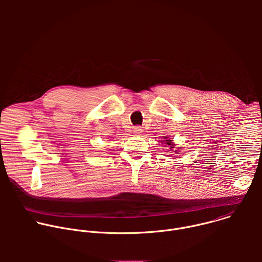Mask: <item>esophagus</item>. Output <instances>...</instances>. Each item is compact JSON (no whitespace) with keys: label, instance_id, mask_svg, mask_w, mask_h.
Wrapping results in <instances>:
<instances>
[{"label":"esophagus","instance_id":"34e87169","mask_svg":"<svg viewBox=\"0 0 262 262\" xmlns=\"http://www.w3.org/2000/svg\"><path fill=\"white\" fill-rule=\"evenodd\" d=\"M142 133H143V129L141 127H135L134 128V134L136 136H140V135H142Z\"/></svg>","mask_w":262,"mask_h":262}]
</instances>
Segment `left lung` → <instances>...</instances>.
<instances>
[{"label": "left lung", "mask_w": 262, "mask_h": 262, "mask_svg": "<svg viewBox=\"0 0 262 262\" xmlns=\"http://www.w3.org/2000/svg\"><path fill=\"white\" fill-rule=\"evenodd\" d=\"M160 142H162V144H164V147L168 148L167 152H171V154H175V155H180L179 150H180L182 147H175L176 144L173 142L172 139H169L167 136H165L163 138V140H161ZM174 158H176V157H174Z\"/></svg>", "instance_id": "left-lung-1"}]
</instances>
